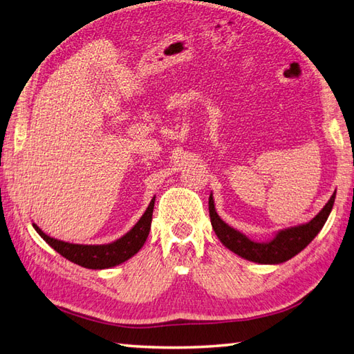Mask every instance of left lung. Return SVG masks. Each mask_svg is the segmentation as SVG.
<instances>
[{
  "instance_id": "1",
  "label": "left lung",
  "mask_w": 354,
  "mask_h": 354,
  "mask_svg": "<svg viewBox=\"0 0 354 354\" xmlns=\"http://www.w3.org/2000/svg\"><path fill=\"white\" fill-rule=\"evenodd\" d=\"M334 198H336V195L333 194L330 201L324 205V209L311 221L300 224V226L280 230L269 241H252L246 235L241 234L240 230L230 227L229 224L224 223L216 214L212 195L209 196L210 223L220 241L229 250H232L234 254L240 255L249 261L260 263V265H279V263L292 259L294 255H297L300 250H304L308 244L316 239L320 229L324 227L325 221L328 220V215L334 204Z\"/></svg>"
}]
</instances>
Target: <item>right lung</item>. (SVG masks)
<instances>
[{"mask_svg":"<svg viewBox=\"0 0 354 354\" xmlns=\"http://www.w3.org/2000/svg\"><path fill=\"white\" fill-rule=\"evenodd\" d=\"M153 209H155V198L151 199L149 207L140 216V220L134 224V227L127 232L119 240L108 244H74L62 240L53 239L43 232V230L32 224L37 234L46 241L50 248H54L60 255L66 260L75 263V265L88 268V269H108L118 266L120 263L131 259L134 254L139 252V249L144 246V243L149 236Z\"/></svg>","mask_w":354,"mask_h":354,"instance_id":"obj_1","label":"right lung"}]
</instances>
